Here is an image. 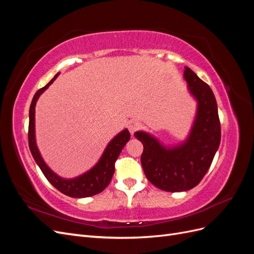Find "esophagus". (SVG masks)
I'll list each match as a JSON object with an SVG mask.
<instances>
[{
	"label": "esophagus",
	"instance_id": "esophagus-1",
	"mask_svg": "<svg viewBox=\"0 0 254 254\" xmlns=\"http://www.w3.org/2000/svg\"><path fill=\"white\" fill-rule=\"evenodd\" d=\"M141 127V124L137 121H130L128 123V129H129V132L131 133V135L136 131L137 129Z\"/></svg>",
	"mask_w": 254,
	"mask_h": 254
}]
</instances>
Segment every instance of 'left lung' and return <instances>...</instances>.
<instances>
[{
  "mask_svg": "<svg viewBox=\"0 0 254 254\" xmlns=\"http://www.w3.org/2000/svg\"><path fill=\"white\" fill-rule=\"evenodd\" d=\"M184 79L197 101L196 119L187 141L167 148L148 133H134L144 146L141 163L145 176L166 191L195 188L209 171L220 144V122L212 89L188 66Z\"/></svg>",
  "mask_w": 254,
  "mask_h": 254,
  "instance_id": "8db88e82",
  "label": "left lung"
}]
</instances>
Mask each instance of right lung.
<instances>
[{
    "instance_id": "add662e5",
    "label": "right lung",
    "mask_w": 254,
    "mask_h": 254,
    "mask_svg": "<svg viewBox=\"0 0 254 254\" xmlns=\"http://www.w3.org/2000/svg\"><path fill=\"white\" fill-rule=\"evenodd\" d=\"M57 73L54 78L47 84L36 92L34 98L30 104L29 108V124H28V146L30 152L36 161L38 166L40 167L43 175L45 176L51 184H53L61 193L74 197V198H84L96 195L103 191L110 183L112 176L114 174V164L119 158L122 149L130 139V133L127 129L123 130L117 136H114L111 142L107 145V147L102 155L101 159L94 167L90 171L82 174L81 176L76 177L73 179L61 178L58 175L54 173L51 168L45 164L39 149L37 147L35 139V107L38 98L47 90L53 81L58 77Z\"/></svg>"
}]
</instances>
